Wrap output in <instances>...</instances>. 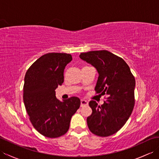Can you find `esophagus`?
Returning a JSON list of instances; mask_svg holds the SVG:
<instances>
[{
	"label": "esophagus",
	"instance_id": "34e87169",
	"mask_svg": "<svg viewBox=\"0 0 159 159\" xmlns=\"http://www.w3.org/2000/svg\"><path fill=\"white\" fill-rule=\"evenodd\" d=\"M87 104H88V102H87V100L84 99H81V100H80V107L86 106Z\"/></svg>",
	"mask_w": 159,
	"mask_h": 159
}]
</instances>
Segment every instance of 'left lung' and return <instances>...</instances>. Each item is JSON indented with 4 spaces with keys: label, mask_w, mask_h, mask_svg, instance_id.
<instances>
[{
    "label": "left lung",
    "mask_w": 159,
    "mask_h": 159,
    "mask_svg": "<svg viewBox=\"0 0 159 159\" xmlns=\"http://www.w3.org/2000/svg\"><path fill=\"white\" fill-rule=\"evenodd\" d=\"M79 57L98 73L96 93L107 96L101 106L94 100L89 102L92 113L87 118L89 129L100 137L112 135L122 128L133 112L135 79L124 60L107 50L83 52Z\"/></svg>",
    "instance_id": "1"
}]
</instances>
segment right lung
Listing matches in <instances>:
<instances>
[{
  "mask_svg": "<svg viewBox=\"0 0 159 159\" xmlns=\"http://www.w3.org/2000/svg\"><path fill=\"white\" fill-rule=\"evenodd\" d=\"M72 60L70 54H46L25 74L23 100L26 110L33 127L46 137L66 134L71 118L80 105L77 97L60 101L55 96V89L63 83L64 69Z\"/></svg>",
  "mask_w": 159,
  "mask_h": 159,
  "instance_id": "obj_1",
  "label": "right lung"
}]
</instances>
